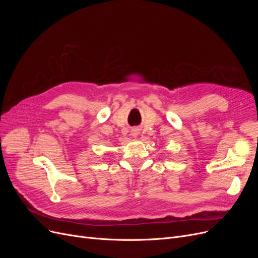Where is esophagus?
Here are the masks:
<instances>
[{"label":"esophagus","mask_w":258,"mask_h":258,"mask_svg":"<svg viewBox=\"0 0 258 258\" xmlns=\"http://www.w3.org/2000/svg\"><path fill=\"white\" fill-rule=\"evenodd\" d=\"M131 135H132V136H134V137H137V136L139 135V132H138V130L134 129V130H132V131H131Z\"/></svg>","instance_id":"1"}]
</instances>
